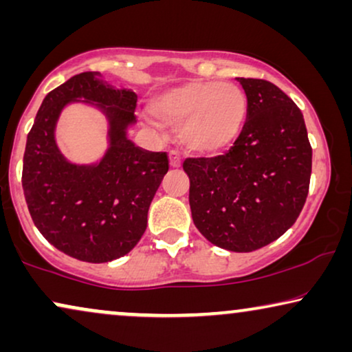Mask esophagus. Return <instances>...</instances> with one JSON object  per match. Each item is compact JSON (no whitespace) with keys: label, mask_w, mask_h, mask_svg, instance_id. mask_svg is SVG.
I'll return each instance as SVG.
<instances>
[{"label":"esophagus","mask_w":352,"mask_h":352,"mask_svg":"<svg viewBox=\"0 0 352 352\" xmlns=\"http://www.w3.org/2000/svg\"><path fill=\"white\" fill-rule=\"evenodd\" d=\"M170 166L171 168H179L181 165H182V160H181V155H179V152H176V151H171L170 152Z\"/></svg>","instance_id":"obj_1"}]
</instances>
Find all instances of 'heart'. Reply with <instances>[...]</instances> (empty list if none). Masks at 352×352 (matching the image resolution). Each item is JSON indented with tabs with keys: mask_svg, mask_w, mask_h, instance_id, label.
Here are the masks:
<instances>
[{
	"mask_svg": "<svg viewBox=\"0 0 352 352\" xmlns=\"http://www.w3.org/2000/svg\"><path fill=\"white\" fill-rule=\"evenodd\" d=\"M153 117L180 124L179 136L190 152L211 155L232 146L245 126L247 94L229 81H186L151 99ZM152 124H157L151 120Z\"/></svg>",
	"mask_w": 352,
	"mask_h": 352,
	"instance_id": "1",
	"label": "heart"
}]
</instances>
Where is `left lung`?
<instances>
[{
    "label": "left lung",
    "mask_w": 352,
    "mask_h": 352,
    "mask_svg": "<svg viewBox=\"0 0 352 352\" xmlns=\"http://www.w3.org/2000/svg\"><path fill=\"white\" fill-rule=\"evenodd\" d=\"M247 122L234 147L214 158H187L195 228L216 247L248 253L295 224L309 190L312 148L305 118L280 88L237 78Z\"/></svg>",
    "instance_id": "8db88e82"
}]
</instances>
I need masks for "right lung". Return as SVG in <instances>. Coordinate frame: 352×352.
<instances>
[{
    "label": "right lung",
    "instance_id": "right-lung-1",
    "mask_svg": "<svg viewBox=\"0 0 352 352\" xmlns=\"http://www.w3.org/2000/svg\"><path fill=\"white\" fill-rule=\"evenodd\" d=\"M136 100L133 89L85 72L43 99L27 136L22 187L33 223L47 242L80 261L109 263L136 247L168 171L166 153L142 151L128 139ZM72 103L94 107L108 122V148L93 164L70 162L56 146V123Z\"/></svg>",
    "mask_w": 352,
    "mask_h": 352
}]
</instances>
